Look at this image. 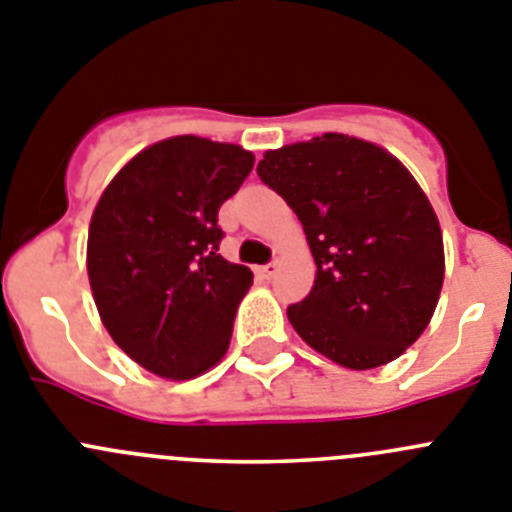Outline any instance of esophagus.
<instances>
[{
    "instance_id": "1",
    "label": "esophagus",
    "mask_w": 512,
    "mask_h": 512,
    "mask_svg": "<svg viewBox=\"0 0 512 512\" xmlns=\"http://www.w3.org/2000/svg\"><path fill=\"white\" fill-rule=\"evenodd\" d=\"M255 273H257V278L270 280L275 273H278V262H267V265H260V267H257V270H255Z\"/></svg>"
}]
</instances>
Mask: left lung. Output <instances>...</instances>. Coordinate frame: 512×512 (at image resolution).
Listing matches in <instances>:
<instances>
[{
    "instance_id": "obj_1",
    "label": "left lung",
    "mask_w": 512,
    "mask_h": 512,
    "mask_svg": "<svg viewBox=\"0 0 512 512\" xmlns=\"http://www.w3.org/2000/svg\"><path fill=\"white\" fill-rule=\"evenodd\" d=\"M257 176L296 211L316 280L288 319L349 370L388 365L434 316L444 283L439 219L400 160L347 135L270 150Z\"/></svg>"
}]
</instances>
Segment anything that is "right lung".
Listing matches in <instances>:
<instances>
[{
  "label": "right lung",
  "instance_id": "1",
  "mask_svg": "<svg viewBox=\"0 0 512 512\" xmlns=\"http://www.w3.org/2000/svg\"><path fill=\"white\" fill-rule=\"evenodd\" d=\"M255 155L170 137L119 170L89 227L91 290L114 342L137 365L188 380L224 357L252 270L219 255V209Z\"/></svg>",
  "mask_w": 512,
  "mask_h": 512
}]
</instances>
